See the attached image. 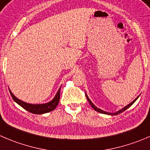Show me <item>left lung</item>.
<instances>
[{
    "label": "left lung",
    "mask_w": 150,
    "mask_h": 150,
    "mask_svg": "<svg viewBox=\"0 0 150 150\" xmlns=\"http://www.w3.org/2000/svg\"><path fill=\"white\" fill-rule=\"evenodd\" d=\"M86 98H87V100H88V101L89 102V104L91 105V107H92L93 108H94V110H96V111H97V112H100V113H102V114H108V115H117V114H120V113H122V112H123V111H125V110L126 109H127V108H128L129 107H130V106H131L132 105H133V103H134L135 102H136V100H137V99H138V97H138L137 98H136V99H135V100H133V101L132 102V103H130V104H129V105H127V106H125V108H123L122 109H121V110H119V111H117V112H116V113H114V114H113V113H108V112H105V111H104V110H101V109H100V108H97V107H96L95 105H94V104H93L92 103H91V100H89V98H88V96H87L86 94Z\"/></svg>",
    "instance_id": "obj_1"
}]
</instances>
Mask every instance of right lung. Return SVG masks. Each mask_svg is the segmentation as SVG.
I'll return each mask as SVG.
<instances>
[{
  "label": "right lung",
  "mask_w": 150,
  "mask_h": 150,
  "mask_svg": "<svg viewBox=\"0 0 150 150\" xmlns=\"http://www.w3.org/2000/svg\"><path fill=\"white\" fill-rule=\"evenodd\" d=\"M60 89L59 88L58 92L56 93V95L55 96L54 98L51 100L49 103H45V104H39V105H33V104H29V103H26L25 102L21 101L19 99H17L14 94L11 93V91H10V94H11V97H12L13 100L17 103V104L20 105L21 107H23V108L25 109L28 111L30 112L32 114H45V113H48V112L52 111L53 110H54L56 108V106L58 105L59 103V100H60Z\"/></svg>",
  "instance_id": "obj_1"
}]
</instances>
